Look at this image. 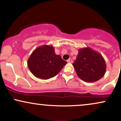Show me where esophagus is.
<instances>
[{
  "mask_svg": "<svg viewBox=\"0 0 121 121\" xmlns=\"http://www.w3.org/2000/svg\"><path fill=\"white\" fill-rule=\"evenodd\" d=\"M72 61H73V60L71 59H69L68 60H67V62H72Z\"/></svg>",
  "mask_w": 121,
  "mask_h": 121,
  "instance_id": "esophagus-1",
  "label": "esophagus"
}]
</instances>
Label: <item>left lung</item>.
Returning <instances> with one entry per match:
<instances>
[{"label": "left lung", "mask_w": 121, "mask_h": 121, "mask_svg": "<svg viewBox=\"0 0 121 121\" xmlns=\"http://www.w3.org/2000/svg\"><path fill=\"white\" fill-rule=\"evenodd\" d=\"M73 66L79 78L87 82L100 80L105 75L106 69V62L102 55L89 47L78 50Z\"/></svg>", "instance_id": "8db88e82"}]
</instances>
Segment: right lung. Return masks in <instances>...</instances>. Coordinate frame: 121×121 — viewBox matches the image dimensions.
<instances>
[{
	"instance_id": "add662e5",
	"label": "right lung",
	"mask_w": 121,
	"mask_h": 121,
	"mask_svg": "<svg viewBox=\"0 0 121 121\" xmlns=\"http://www.w3.org/2000/svg\"><path fill=\"white\" fill-rule=\"evenodd\" d=\"M66 63L60 55L55 53L52 45H43L33 51L27 65L36 77L47 80L57 74Z\"/></svg>"
}]
</instances>
